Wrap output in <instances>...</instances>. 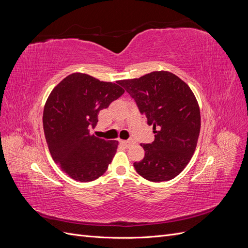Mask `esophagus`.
<instances>
[{"label":"esophagus","mask_w":248,"mask_h":248,"mask_svg":"<svg viewBox=\"0 0 248 248\" xmlns=\"http://www.w3.org/2000/svg\"><path fill=\"white\" fill-rule=\"evenodd\" d=\"M133 142H134V141H133V140H131V139H130V140H121V144L124 145L125 147H129L130 145L133 144Z\"/></svg>","instance_id":"esophagus-1"}]
</instances>
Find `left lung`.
I'll return each mask as SVG.
<instances>
[{"mask_svg": "<svg viewBox=\"0 0 248 248\" xmlns=\"http://www.w3.org/2000/svg\"><path fill=\"white\" fill-rule=\"evenodd\" d=\"M139 110L153 126L155 140L141 145L145 157L133 167L152 182L169 181L181 172L196 151L201 114L188 85L168 71L120 80Z\"/></svg>", "mask_w": 248, "mask_h": 248, "instance_id": "left-lung-1", "label": "left lung"}]
</instances>
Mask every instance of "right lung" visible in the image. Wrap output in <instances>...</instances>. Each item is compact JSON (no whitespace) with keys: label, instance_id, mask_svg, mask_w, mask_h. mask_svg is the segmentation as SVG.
Instances as JSON below:
<instances>
[{"label":"right lung","instance_id":"right-lung-1","mask_svg":"<svg viewBox=\"0 0 248 248\" xmlns=\"http://www.w3.org/2000/svg\"><path fill=\"white\" fill-rule=\"evenodd\" d=\"M117 84L72 73L52 90L43 110V129L52 159L79 182L94 181L107 171L118 141L90 134L103 108L124 94Z\"/></svg>","mask_w":248,"mask_h":248}]
</instances>
